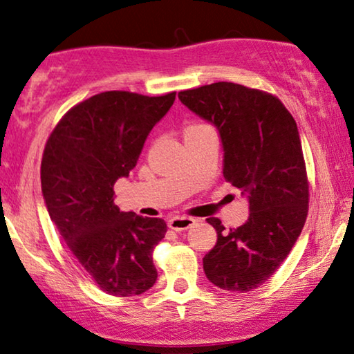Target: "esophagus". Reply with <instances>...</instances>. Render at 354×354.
<instances>
[{
  "label": "esophagus",
  "instance_id": "1",
  "mask_svg": "<svg viewBox=\"0 0 354 354\" xmlns=\"http://www.w3.org/2000/svg\"><path fill=\"white\" fill-rule=\"evenodd\" d=\"M195 225V218L192 217H171L169 220V227L173 231H185Z\"/></svg>",
  "mask_w": 354,
  "mask_h": 354
}]
</instances>
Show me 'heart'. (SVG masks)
Here are the masks:
<instances>
[{
	"mask_svg": "<svg viewBox=\"0 0 354 354\" xmlns=\"http://www.w3.org/2000/svg\"><path fill=\"white\" fill-rule=\"evenodd\" d=\"M205 128H211V127H209V124H205V123H190L189 127H185L184 134H185V133H192V131L205 129Z\"/></svg>",
	"mask_w": 354,
	"mask_h": 354,
	"instance_id": "b5f03b06",
	"label": "heart"
}]
</instances>
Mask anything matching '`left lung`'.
I'll list each match as a JSON object with an SVG mask.
<instances>
[{"mask_svg":"<svg viewBox=\"0 0 354 354\" xmlns=\"http://www.w3.org/2000/svg\"><path fill=\"white\" fill-rule=\"evenodd\" d=\"M178 97L217 127L223 176L250 203V217L239 227L226 230L220 218H207L217 243L203 257V268L220 289L250 292L278 270L308 217L309 181L297 123L274 95L234 82Z\"/></svg>","mask_w":354,"mask_h":354,"instance_id":"8db88e82","label":"left lung"}]
</instances>
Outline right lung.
<instances>
[{"mask_svg":"<svg viewBox=\"0 0 354 354\" xmlns=\"http://www.w3.org/2000/svg\"><path fill=\"white\" fill-rule=\"evenodd\" d=\"M175 97L93 95L59 120L41 156V192L53 223L95 284L113 297L140 295L158 279L153 250L165 237V221L120 211L113 184L134 169Z\"/></svg>","mask_w":354,"mask_h":354,"instance_id":"add662e5","label":"right lung"}]
</instances>
